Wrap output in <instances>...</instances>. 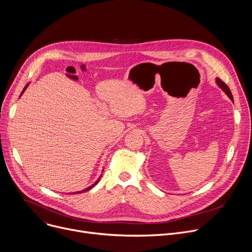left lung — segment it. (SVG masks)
Segmentation results:
<instances>
[{
	"label": "left lung",
	"instance_id": "1",
	"mask_svg": "<svg viewBox=\"0 0 252 252\" xmlns=\"http://www.w3.org/2000/svg\"><path fill=\"white\" fill-rule=\"evenodd\" d=\"M217 84H218V86L227 94V96L233 101V96H232V94H231V92H230L229 88H228L220 79H219V78H217Z\"/></svg>",
	"mask_w": 252,
	"mask_h": 252
}]
</instances>
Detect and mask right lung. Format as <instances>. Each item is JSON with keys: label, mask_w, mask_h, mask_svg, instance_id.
<instances>
[{"label": "right lung", "mask_w": 252, "mask_h": 252, "mask_svg": "<svg viewBox=\"0 0 252 252\" xmlns=\"http://www.w3.org/2000/svg\"><path fill=\"white\" fill-rule=\"evenodd\" d=\"M28 86H29V84H28V85H27V86H26V87H25V88H24V90H23V92H22V94H21V95H22V94H24V92H25V91H26V89H27V88H28ZM100 176H101V175H100ZM100 176H99V178H100ZM99 178H98V179H97V181H96V182H95V183H94V184H93V185H92V186H91V187H89V188H87V189H84V190H81V191H77V192H75V193H81V192H85V191H88V190H90V189H93V188H94V186H96V185H97V183H98V181H99Z\"/></svg>", "instance_id": "1"}]
</instances>
